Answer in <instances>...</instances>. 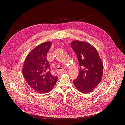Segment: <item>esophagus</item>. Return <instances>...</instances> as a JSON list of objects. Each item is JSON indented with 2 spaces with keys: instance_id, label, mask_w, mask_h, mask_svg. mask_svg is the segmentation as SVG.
<instances>
[{
  "instance_id": "obj_1",
  "label": "esophagus",
  "mask_w": 125,
  "mask_h": 125,
  "mask_svg": "<svg viewBox=\"0 0 125 125\" xmlns=\"http://www.w3.org/2000/svg\"><path fill=\"white\" fill-rule=\"evenodd\" d=\"M57 73L59 74H62L65 73V71L63 69H62V70H58L57 71Z\"/></svg>"
}]
</instances>
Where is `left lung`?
<instances>
[{"label": "left lung", "instance_id": "left-lung-1", "mask_svg": "<svg viewBox=\"0 0 125 125\" xmlns=\"http://www.w3.org/2000/svg\"><path fill=\"white\" fill-rule=\"evenodd\" d=\"M77 54L80 66V73L73 83L81 93H88L96 88L103 75V63L96 49L92 45L79 40L71 43Z\"/></svg>", "mask_w": 125, "mask_h": 125}]
</instances>
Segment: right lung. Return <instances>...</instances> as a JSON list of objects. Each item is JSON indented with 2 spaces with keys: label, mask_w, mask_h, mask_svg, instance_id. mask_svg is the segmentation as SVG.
Instances as JSON below:
<instances>
[{
  "label": "right lung",
  "mask_w": 125,
  "mask_h": 125,
  "mask_svg": "<svg viewBox=\"0 0 125 125\" xmlns=\"http://www.w3.org/2000/svg\"><path fill=\"white\" fill-rule=\"evenodd\" d=\"M51 45V42H46L33 49L26 56L22 68L23 77L28 84L41 93L51 91L58 79L52 75L46 59Z\"/></svg>",
  "instance_id": "right-lung-1"
}]
</instances>
